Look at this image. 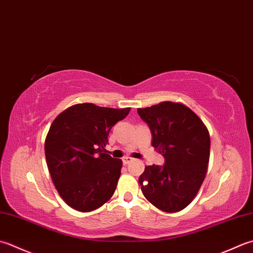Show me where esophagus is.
<instances>
[{
    "instance_id": "obj_1",
    "label": "esophagus",
    "mask_w": 253,
    "mask_h": 253,
    "mask_svg": "<svg viewBox=\"0 0 253 253\" xmlns=\"http://www.w3.org/2000/svg\"><path fill=\"white\" fill-rule=\"evenodd\" d=\"M132 160L133 159L130 157H125V158H123V163L126 166V165H128V163H130Z\"/></svg>"
}]
</instances>
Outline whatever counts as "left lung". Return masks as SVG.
I'll use <instances>...</instances> for the list:
<instances>
[{
  "mask_svg": "<svg viewBox=\"0 0 253 253\" xmlns=\"http://www.w3.org/2000/svg\"><path fill=\"white\" fill-rule=\"evenodd\" d=\"M148 124L152 147L165 157L163 166H147L139 177L141 191L166 212L180 211L194 200L205 179L211 139L204 123L181 103L161 102L137 110Z\"/></svg>",
  "mask_w": 253,
  "mask_h": 253,
  "instance_id": "1",
  "label": "left lung"
}]
</instances>
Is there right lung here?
<instances>
[{
  "mask_svg": "<svg viewBox=\"0 0 253 253\" xmlns=\"http://www.w3.org/2000/svg\"><path fill=\"white\" fill-rule=\"evenodd\" d=\"M130 108L76 104L59 114L44 140V155L54 186L67 204L87 212L111 199L123 162L107 155L108 132Z\"/></svg>",
  "mask_w": 253,
  "mask_h": 253,
  "instance_id": "1",
  "label": "right lung"
}]
</instances>
